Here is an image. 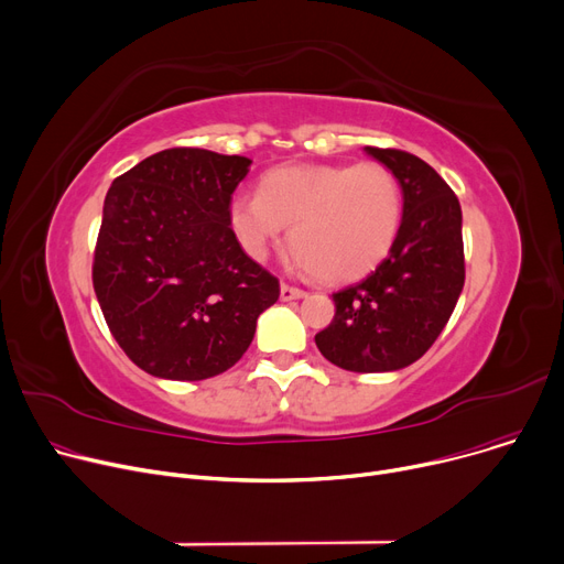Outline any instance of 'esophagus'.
Returning <instances> with one entry per match:
<instances>
[{
  "instance_id": "1",
  "label": "esophagus",
  "mask_w": 564,
  "mask_h": 564,
  "mask_svg": "<svg viewBox=\"0 0 564 564\" xmlns=\"http://www.w3.org/2000/svg\"><path fill=\"white\" fill-rule=\"evenodd\" d=\"M305 295H307V293H305L303 289L291 286V284H286V282L280 284V297H282V301H297V297H305Z\"/></svg>"
}]
</instances>
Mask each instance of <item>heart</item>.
<instances>
[{
  "label": "heart",
  "mask_w": 564,
  "mask_h": 564,
  "mask_svg": "<svg viewBox=\"0 0 564 564\" xmlns=\"http://www.w3.org/2000/svg\"><path fill=\"white\" fill-rule=\"evenodd\" d=\"M229 227L261 261L291 225V267L329 284L376 271L399 239L403 191L380 161L289 163L259 180V193H237Z\"/></svg>",
  "instance_id": "obj_1"
}]
</instances>
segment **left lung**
<instances>
[{"label":"left lung","mask_w":564,"mask_h":564,"mask_svg":"<svg viewBox=\"0 0 564 564\" xmlns=\"http://www.w3.org/2000/svg\"><path fill=\"white\" fill-rule=\"evenodd\" d=\"M367 152L401 182V231L369 278L333 293L335 318L314 339L337 367L380 373L408 367L442 335L465 286V243L457 195L433 165L395 148Z\"/></svg>","instance_id":"obj_1"}]
</instances>
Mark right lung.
Here are the masks:
<instances>
[{
  "label": "right lung",
  "mask_w": 564,
  "mask_h": 564,
  "mask_svg": "<svg viewBox=\"0 0 564 564\" xmlns=\"http://www.w3.org/2000/svg\"><path fill=\"white\" fill-rule=\"evenodd\" d=\"M250 159L161 150L113 180L93 254V289L124 355L150 376L214 378L248 350L280 282L229 227Z\"/></svg>",
  "instance_id": "add662e5"
}]
</instances>
